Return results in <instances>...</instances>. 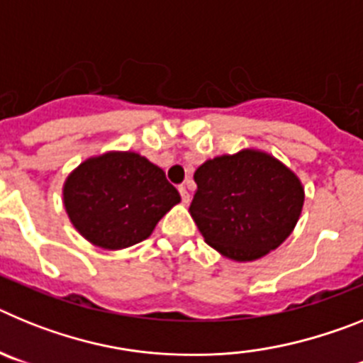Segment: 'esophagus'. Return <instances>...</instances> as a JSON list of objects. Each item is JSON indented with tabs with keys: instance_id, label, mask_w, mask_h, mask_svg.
I'll return each mask as SVG.
<instances>
[{
	"instance_id": "1",
	"label": "esophagus",
	"mask_w": 363,
	"mask_h": 363,
	"mask_svg": "<svg viewBox=\"0 0 363 363\" xmlns=\"http://www.w3.org/2000/svg\"><path fill=\"white\" fill-rule=\"evenodd\" d=\"M178 191H179V194H182V200H184V203H189V201H191V194H189L187 187H185V185H179Z\"/></svg>"
}]
</instances>
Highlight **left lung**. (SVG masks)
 Returning <instances> with one entry per match:
<instances>
[{
  "label": "left lung",
  "instance_id": "8db88e82",
  "mask_svg": "<svg viewBox=\"0 0 363 363\" xmlns=\"http://www.w3.org/2000/svg\"><path fill=\"white\" fill-rule=\"evenodd\" d=\"M194 182L189 213L205 243L233 262H255L278 249L306 201L296 172L251 147L203 162Z\"/></svg>",
  "mask_w": 363,
  "mask_h": 363
}]
</instances>
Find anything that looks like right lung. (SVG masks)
Wrapping results in <instances>:
<instances>
[{
    "label": "right lung",
    "mask_w": 363,
    "mask_h": 363,
    "mask_svg": "<svg viewBox=\"0 0 363 363\" xmlns=\"http://www.w3.org/2000/svg\"><path fill=\"white\" fill-rule=\"evenodd\" d=\"M182 201L163 169L134 152L107 150L79 163L63 184V207L92 245L121 251L143 242Z\"/></svg>",
    "instance_id": "add662e5"
}]
</instances>
